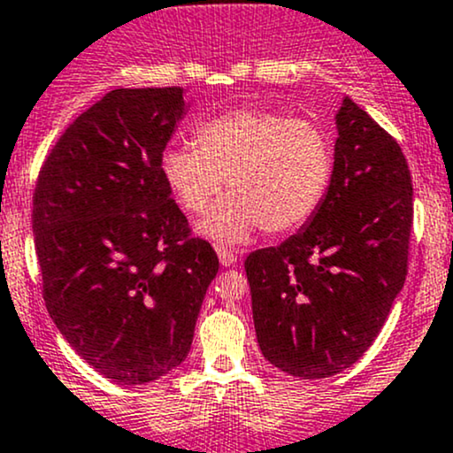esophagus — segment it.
Listing matches in <instances>:
<instances>
[{"mask_svg": "<svg viewBox=\"0 0 453 453\" xmlns=\"http://www.w3.org/2000/svg\"><path fill=\"white\" fill-rule=\"evenodd\" d=\"M217 254H219V260H221L223 266H230L236 263V254L232 250H227V247H217Z\"/></svg>", "mask_w": 453, "mask_h": 453, "instance_id": "obj_1", "label": "esophagus"}]
</instances>
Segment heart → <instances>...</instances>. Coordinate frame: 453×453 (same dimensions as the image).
I'll return each mask as SVG.
<instances>
[{"instance_id":"heart-1","label":"heart","mask_w":453,"mask_h":453,"mask_svg":"<svg viewBox=\"0 0 453 453\" xmlns=\"http://www.w3.org/2000/svg\"><path fill=\"white\" fill-rule=\"evenodd\" d=\"M332 169V142L317 123L263 108L219 114L197 127L195 145L169 147L160 158L166 187L188 214H202L227 184L230 193L199 226L223 242L258 227H302L321 206Z\"/></svg>"}]
</instances>
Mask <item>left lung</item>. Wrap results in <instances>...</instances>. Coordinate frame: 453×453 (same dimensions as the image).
<instances>
[{"label": "left lung", "instance_id": "8db88e82", "mask_svg": "<svg viewBox=\"0 0 453 453\" xmlns=\"http://www.w3.org/2000/svg\"><path fill=\"white\" fill-rule=\"evenodd\" d=\"M336 126L334 171L312 221L245 260L260 351L303 380L341 373L373 345L408 273L406 156L349 97Z\"/></svg>", "mask_w": 453, "mask_h": 453}]
</instances>
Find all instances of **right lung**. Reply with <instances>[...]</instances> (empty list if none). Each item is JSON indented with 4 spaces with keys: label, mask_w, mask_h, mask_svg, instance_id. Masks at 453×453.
<instances>
[{
    "label": "right lung",
    "mask_w": 453,
    "mask_h": 453,
    "mask_svg": "<svg viewBox=\"0 0 453 453\" xmlns=\"http://www.w3.org/2000/svg\"><path fill=\"white\" fill-rule=\"evenodd\" d=\"M182 114L180 87L114 88L66 127L36 178L47 312L117 384L154 382L182 365L219 271L160 171Z\"/></svg>",
    "instance_id": "obj_1"
}]
</instances>
